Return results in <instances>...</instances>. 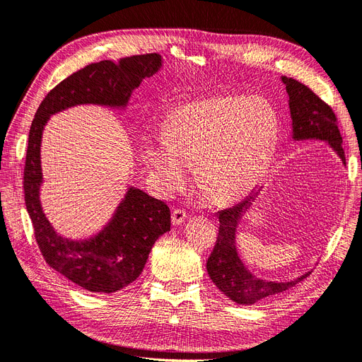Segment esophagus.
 I'll list each match as a JSON object with an SVG mask.
<instances>
[{
    "mask_svg": "<svg viewBox=\"0 0 362 362\" xmlns=\"http://www.w3.org/2000/svg\"><path fill=\"white\" fill-rule=\"evenodd\" d=\"M185 218H187V214L184 211H181V209H173L172 211V224L173 226L182 224L185 221Z\"/></svg>",
    "mask_w": 362,
    "mask_h": 362,
    "instance_id": "34e87169",
    "label": "esophagus"
}]
</instances>
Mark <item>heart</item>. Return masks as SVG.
<instances>
[{
    "label": "heart",
    "mask_w": 362,
    "mask_h": 362,
    "mask_svg": "<svg viewBox=\"0 0 362 362\" xmlns=\"http://www.w3.org/2000/svg\"><path fill=\"white\" fill-rule=\"evenodd\" d=\"M279 115L267 99L224 95L192 100L163 120L162 136L144 142V162L165 196L189 181V166L204 193L218 202L248 194L270 166Z\"/></svg>",
    "instance_id": "heart-1"
}]
</instances>
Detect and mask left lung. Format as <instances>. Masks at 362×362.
I'll list each match as a JSON object with an SVG mask.
<instances>
[{"label": "left lung", "mask_w": 362, "mask_h": 362, "mask_svg": "<svg viewBox=\"0 0 362 362\" xmlns=\"http://www.w3.org/2000/svg\"><path fill=\"white\" fill-rule=\"evenodd\" d=\"M288 93V107L291 114V138L294 141L317 139L328 146L346 166L344 151L341 148V136L337 127L336 115L332 110L322 103L308 86L294 78L281 77ZM258 192L254 190L247 199L233 208L216 214L220 220L218 238L206 262V270L211 281L218 290L242 306H252L258 301H264L278 296L291 286L306 279L310 272L291 281H269L258 278L248 269L238 251V226L240 216L248 209Z\"/></svg>", "instance_id": "1"}]
</instances>
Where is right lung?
<instances>
[{
	"instance_id": "1",
	"label": "right lung",
	"mask_w": 362,
	"mask_h": 362,
	"mask_svg": "<svg viewBox=\"0 0 362 362\" xmlns=\"http://www.w3.org/2000/svg\"><path fill=\"white\" fill-rule=\"evenodd\" d=\"M162 66L163 57L157 53L90 64L47 93L30 129L23 190L38 248L53 270L90 293L111 294L139 276L154 242L170 230V211L165 202L131 185L111 220L96 235L88 239L61 235L40 200L42 131L50 115L71 107L99 105L124 111L142 80L157 74Z\"/></svg>"
}]
</instances>
